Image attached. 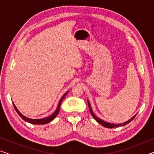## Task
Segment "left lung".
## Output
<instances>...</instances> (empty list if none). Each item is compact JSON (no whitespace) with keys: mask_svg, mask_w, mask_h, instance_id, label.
<instances>
[{"mask_svg":"<svg viewBox=\"0 0 154 154\" xmlns=\"http://www.w3.org/2000/svg\"><path fill=\"white\" fill-rule=\"evenodd\" d=\"M88 106H89V109H90V113L92 114V116L95 119V120L96 122H98L99 124H100L101 125H103L104 127L105 128H116V127H119V126H125V125L128 124V123H130V122H131L132 119H133L135 117H136L137 115H135L134 116L132 117L131 119H130L128 121H127L126 122H124V123H122V124H111V123H109V122H106L105 121H103V119H101L100 118H98L96 117L94 114L93 111H92V109L91 108V105H90V103L89 102V100H88Z\"/></svg>","mask_w":154,"mask_h":154,"instance_id":"8db88e82","label":"left lung"}]
</instances>
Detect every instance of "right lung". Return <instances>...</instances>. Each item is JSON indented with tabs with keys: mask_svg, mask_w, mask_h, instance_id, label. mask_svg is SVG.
Instances as JSON below:
<instances>
[{
	"mask_svg": "<svg viewBox=\"0 0 154 154\" xmlns=\"http://www.w3.org/2000/svg\"><path fill=\"white\" fill-rule=\"evenodd\" d=\"M68 92H69V91L65 93L63 95V96H62V97L61 98L60 100L58 105V106H57L56 110L54 112V113L51 114L50 116H49V117H48V118H43V119H30V118H26V117L23 116V115L20 113L19 110H18V109H17L16 106H15L14 104V108L15 109V111H16V112L17 113V114L19 115L21 118H22V119H24V121L28 122V123L32 124H48V123H49V122H50L51 121L53 120V119L57 116V115L58 114L59 111H60V105H61L62 101L64 99V98L65 97V96L67 94Z\"/></svg>",
	"mask_w": 154,
	"mask_h": 154,
	"instance_id": "1",
	"label": "right lung"
}]
</instances>
